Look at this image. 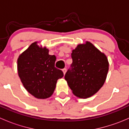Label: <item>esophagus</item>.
<instances>
[{
    "label": "esophagus",
    "mask_w": 129,
    "mask_h": 129,
    "mask_svg": "<svg viewBox=\"0 0 129 129\" xmlns=\"http://www.w3.org/2000/svg\"><path fill=\"white\" fill-rule=\"evenodd\" d=\"M62 71H63V74H66V72H67V69H66V68H64V69H62Z\"/></svg>",
    "instance_id": "esophagus-1"
}]
</instances>
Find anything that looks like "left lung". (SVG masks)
<instances>
[{"instance_id":"left-lung-1","label":"left lung","mask_w":129,"mask_h":129,"mask_svg":"<svg viewBox=\"0 0 129 129\" xmlns=\"http://www.w3.org/2000/svg\"><path fill=\"white\" fill-rule=\"evenodd\" d=\"M72 63L65 79L72 93L86 99L97 93L106 80L109 62L106 55L92 43L79 44L71 54Z\"/></svg>"}]
</instances>
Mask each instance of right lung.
<instances>
[{
	"instance_id": "add662e5",
	"label": "right lung",
	"mask_w": 129,
	"mask_h": 129,
	"mask_svg": "<svg viewBox=\"0 0 129 129\" xmlns=\"http://www.w3.org/2000/svg\"><path fill=\"white\" fill-rule=\"evenodd\" d=\"M56 57L49 54V49L32 43L17 60L18 74L25 89L36 98L44 99L53 94L61 70L55 67Z\"/></svg>"
}]
</instances>
